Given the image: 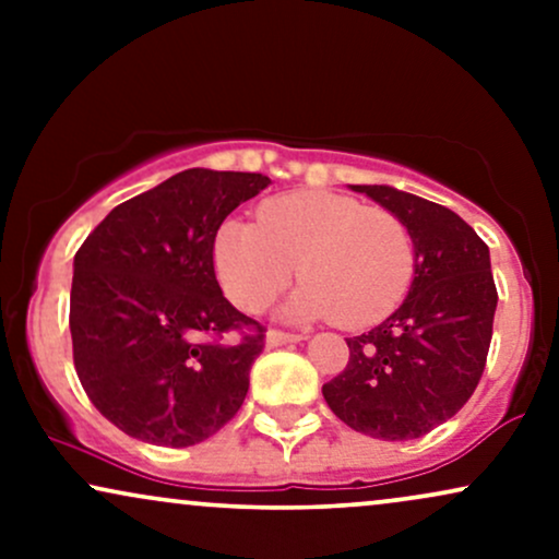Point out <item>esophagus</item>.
Wrapping results in <instances>:
<instances>
[{
  "instance_id": "1",
  "label": "esophagus",
  "mask_w": 559,
  "mask_h": 559,
  "mask_svg": "<svg viewBox=\"0 0 559 559\" xmlns=\"http://www.w3.org/2000/svg\"><path fill=\"white\" fill-rule=\"evenodd\" d=\"M299 333H286V331H267L265 342L267 346H284V344H297L299 342Z\"/></svg>"
}]
</instances>
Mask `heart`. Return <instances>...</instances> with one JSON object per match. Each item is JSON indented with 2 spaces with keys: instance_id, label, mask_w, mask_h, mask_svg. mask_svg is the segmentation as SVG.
<instances>
[{
  "instance_id": "heart-1",
  "label": "heart",
  "mask_w": 559,
  "mask_h": 559,
  "mask_svg": "<svg viewBox=\"0 0 559 559\" xmlns=\"http://www.w3.org/2000/svg\"><path fill=\"white\" fill-rule=\"evenodd\" d=\"M213 265L226 297L243 312L265 310L299 271L307 281L288 299V318H336L346 329H365L404 299L415 247L391 213L307 189L265 199L258 223H223Z\"/></svg>"
}]
</instances>
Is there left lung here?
<instances>
[{
    "label": "left lung",
    "instance_id": "obj_1",
    "mask_svg": "<svg viewBox=\"0 0 559 559\" xmlns=\"http://www.w3.org/2000/svg\"><path fill=\"white\" fill-rule=\"evenodd\" d=\"M352 191L404 223L415 278L400 310L346 338L349 362L323 396L338 420L365 436L420 439L457 415L484 376L497 310L489 247L444 204L391 186Z\"/></svg>",
    "mask_w": 559,
    "mask_h": 559
}]
</instances>
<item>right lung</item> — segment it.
I'll list each match as a JSON object with an SVG mask.
<instances>
[{
    "instance_id": "1",
    "label": "right lung",
    "mask_w": 559,
    "mask_h": 559,
    "mask_svg": "<svg viewBox=\"0 0 559 559\" xmlns=\"http://www.w3.org/2000/svg\"><path fill=\"white\" fill-rule=\"evenodd\" d=\"M267 183L262 173H176L118 204L75 252V373L94 407L133 439L191 447L239 413L265 329L223 297L213 239ZM230 330L239 343L225 342Z\"/></svg>"
}]
</instances>
